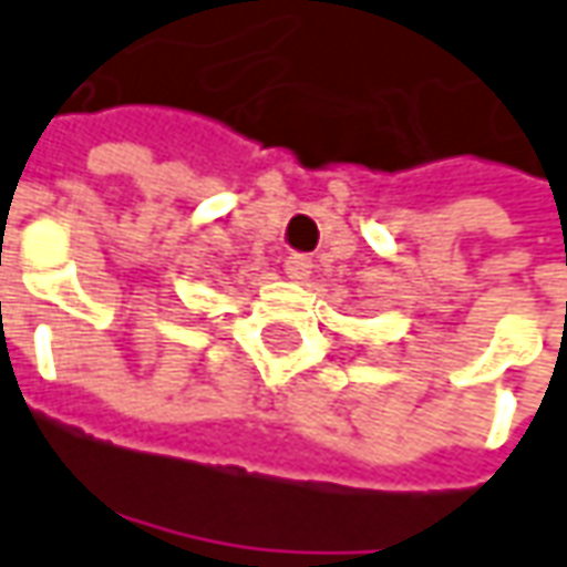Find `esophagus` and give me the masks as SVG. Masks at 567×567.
<instances>
[{
    "label": "esophagus",
    "instance_id": "1",
    "mask_svg": "<svg viewBox=\"0 0 567 567\" xmlns=\"http://www.w3.org/2000/svg\"><path fill=\"white\" fill-rule=\"evenodd\" d=\"M284 271H287V277H290V280L302 284V280H309L311 277V258L290 256L287 261H284Z\"/></svg>",
    "mask_w": 567,
    "mask_h": 567
}]
</instances>
